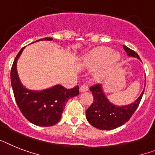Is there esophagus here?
<instances>
[{
  "label": "esophagus",
  "mask_w": 155,
  "mask_h": 155,
  "mask_svg": "<svg viewBox=\"0 0 155 155\" xmlns=\"http://www.w3.org/2000/svg\"><path fill=\"white\" fill-rule=\"evenodd\" d=\"M89 87H88V84H84L83 85H81L80 87V90L81 92H84V91H86L88 90Z\"/></svg>",
  "instance_id": "34e87169"
}]
</instances>
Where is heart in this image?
<instances>
[{
  "label": "heart",
  "mask_w": 155,
  "mask_h": 155,
  "mask_svg": "<svg viewBox=\"0 0 155 155\" xmlns=\"http://www.w3.org/2000/svg\"><path fill=\"white\" fill-rule=\"evenodd\" d=\"M111 53V50L109 48L101 47L93 50L87 56V61L89 64L96 65L104 62L107 59H109V63L113 64L119 59L118 53Z\"/></svg>",
  "instance_id": "b5f03b06"
}]
</instances>
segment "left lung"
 Masks as SVG:
<instances>
[{"label":"left lung","mask_w":155,"mask_h":155,"mask_svg":"<svg viewBox=\"0 0 155 155\" xmlns=\"http://www.w3.org/2000/svg\"><path fill=\"white\" fill-rule=\"evenodd\" d=\"M123 48L128 56L140 60L139 56L134 51L125 45H123ZM90 91H92L93 102L86 110L87 119L91 125L99 130H112L127 123L139 107L144 92L143 91L139 99L133 104L127 106L117 107L108 101L99 84L91 87Z\"/></svg>","instance_id":"1"}]
</instances>
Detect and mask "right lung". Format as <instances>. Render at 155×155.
<instances>
[{"label":"right lung","instance_id":"add662e5","mask_svg":"<svg viewBox=\"0 0 155 155\" xmlns=\"http://www.w3.org/2000/svg\"><path fill=\"white\" fill-rule=\"evenodd\" d=\"M51 41V37H45L39 41ZM24 48L16 55L11 68V84L15 100L24 116L35 125L51 127L60 121L67 102L71 97L79 95L80 87L75 86L68 89L61 85L41 91H34L25 88L16 72V61Z\"/></svg>","mask_w":155,"mask_h":155}]
</instances>
